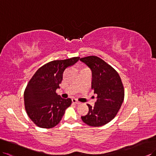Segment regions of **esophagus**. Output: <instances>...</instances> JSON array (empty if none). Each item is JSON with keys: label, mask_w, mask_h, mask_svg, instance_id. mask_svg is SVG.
Returning <instances> with one entry per match:
<instances>
[{"label": "esophagus", "mask_w": 156, "mask_h": 156, "mask_svg": "<svg viewBox=\"0 0 156 156\" xmlns=\"http://www.w3.org/2000/svg\"><path fill=\"white\" fill-rule=\"evenodd\" d=\"M72 102H73V103H76V104H77V105L81 104V102H79V101H78L77 99H76V98H72Z\"/></svg>", "instance_id": "1"}]
</instances>
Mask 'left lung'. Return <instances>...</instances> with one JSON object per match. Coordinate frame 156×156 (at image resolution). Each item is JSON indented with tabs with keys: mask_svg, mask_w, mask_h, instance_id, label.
Returning a JSON list of instances; mask_svg holds the SVG:
<instances>
[{
	"mask_svg": "<svg viewBox=\"0 0 156 156\" xmlns=\"http://www.w3.org/2000/svg\"><path fill=\"white\" fill-rule=\"evenodd\" d=\"M92 72V86L97 94L94 107L89 105V112L81 116L82 120L90 126H101L116 116L124 98V90L119 73L105 61L97 56L80 59Z\"/></svg>",
	"mask_w": 156,
	"mask_h": 156,
	"instance_id": "left-lung-1",
	"label": "left lung"
}]
</instances>
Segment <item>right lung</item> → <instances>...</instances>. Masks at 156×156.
<instances>
[{"label":"right lung","mask_w":156,"mask_h":156,"mask_svg":"<svg viewBox=\"0 0 156 156\" xmlns=\"http://www.w3.org/2000/svg\"><path fill=\"white\" fill-rule=\"evenodd\" d=\"M79 60L75 57L54 60L37 70L24 93L26 112L36 126L51 128L58 124L71 104V98H63L56 93L62 81L64 71Z\"/></svg>","instance_id":"1"}]
</instances>
